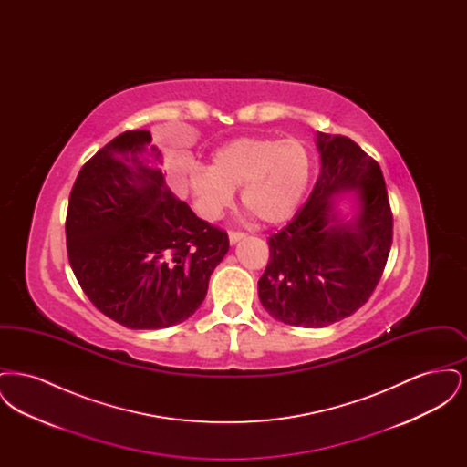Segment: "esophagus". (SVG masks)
I'll return each instance as SVG.
<instances>
[{
    "instance_id": "obj_1",
    "label": "esophagus",
    "mask_w": 467,
    "mask_h": 467,
    "mask_svg": "<svg viewBox=\"0 0 467 467\" xmlns=\"http://www.w3.org/2000/svg\"><path fill=\"white\" fill-rule=\"evenodd\" d=\"M242 238H244V233H242V231H229V244H234L236 242H240Z\"/></svg>"
}]
</instances>
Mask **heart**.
Listing matches in <instances>:
<instances>
[{
  "instance_id": "obj_1",
  "label": "heart",
  "mask_w": 467,
  "mask_h": 467,
  "mask_svg": "<svg viewBox=\"0 0 467 467\" xmlns=\"http://www.w3.org/2000/svg\"><path fill=\"white\" fill-rule=\"evenodd\" d=\"M311 157L297 138L244 136L219 149L210 170L192 168L189 183L206 215L217 217L242 189V204L263 223H285L308 189Z\"/></svg>"
}]
</instances>
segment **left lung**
<instances>
[{
  "instance_id": "obj_1",
  "label": "left lung",
  "mask_w": 467,
  "mask_h": 467,
  "mask_svg": "<svg viewBox=\"0 0 467 467\" xmlns=\"http://www.w3.org/2000/svg\"><path fill=\"white\" fill-rule=\"evenodd\" d=\"M320 175L306 204L267 238L259 299L276 320L326 327L368 303L392 244V210L377 161L343 134L317 133ZM357 189L354 222H337L332 196Z\"/></svg>"
}]
</instances>
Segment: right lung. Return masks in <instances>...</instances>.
Returning <instances> with one entry per match:
<instances>
[{
    "mask_svg": "<svg viewBox=\"0 0 467 467\" xmlns=\"http://www.w3.org/2000/svg\"><path fill=\"white\" fill-rule=\"evenodd\" d=\"M147 130L119 134L82 166L67 213L71 269L90 303L130 329H162L200 308L229 250L152 164Z\"/></svg>",
    "mask_w": 467,
    "mask_h": 467,
    "instance_id": "add662e5",
    "label": "right lung"
}]
</instances>
